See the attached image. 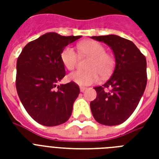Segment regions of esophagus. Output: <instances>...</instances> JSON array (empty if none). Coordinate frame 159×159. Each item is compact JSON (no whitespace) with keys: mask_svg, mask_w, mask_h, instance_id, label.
<instances>
[{"mask_svg":"<svg viewBox=\"0 0 159 159\" xmlns=\"http://www.w3.org/2000/svg\"><path fill=\"white\" fill-rule=\"evenodd\" d=\"M86 89H87V87H80V91H81V92H84L85 91H86Z\"/></svg>","mask_w":159,"mask_h":159,"instance_id":"esophagus-1","label":"esophagus"}]
</instances>
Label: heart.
Listing matches in <instances>:
<instances>
[{"instance_id": "b5f03b06", "label": "heart", "mask_w": 159, "mask_h": 159, "mask_svg": "<svg viewBox=\"0 0 159 159\" xmlns=\"http://www.w3.org/2000/svg\"><path fill=\"white\" fill-rule=\"evenodd\" d=\"M81 57H89L86 68L87 71H76L67 76L69 81L80 86H88L102 77H108L115 67V58L106 52V48L99 42L93 40L84 41L77 44ZM61 61L68 70H73L78 62V54L71 46H66L61 52Z\"/></svg>"}]
</instances>
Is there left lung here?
Masks as SVG:
<instances>
[{"instance_id":"left-lung-1","label":"left lung","mask_w":159,"mask_h":159,"mask_svg":"<svg viewBox=\"0 0 159 159\" xmlns=\"http://www.w3.org/2000/svg\"><path fill=\"white\" fill-rule=\"evenodd\" d=\"M111 48L116 58L112 76L103 86L95 87L97 98L91 102L92 116L98 123L118 125L132 115L147 84L145 56L130 40L118 35L92 36Z\"/></svg>"}]
</instances>
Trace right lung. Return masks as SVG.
I'll use <instances>...</instances> for the list:
<instances>
[{"mask_svg": "<svg viewBox=\"0 0 159 159\" xmlns=\"http://www.w3.org/2000/svg\"><path fill=\"white\" fill-rule=\"evenodd\" d=\"M82 36L47 33L27 43L16 62V90L32 118L45 126H56L70 118L80 93L75 82L57 86L65 77L61 52Z\"/></svg>", "mask_w": 159, "mask_h": 159, "instance_id": "add662e5", "label": "right lung"}]
</instances>
